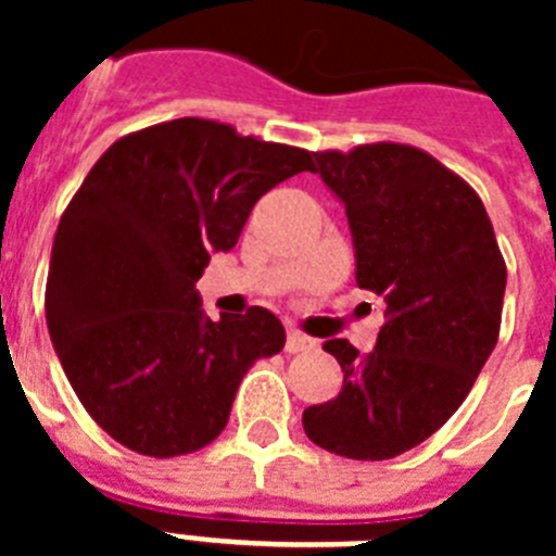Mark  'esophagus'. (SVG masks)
Here are the masks:
<instances>
[{
    "label": "esophagus",
    "instance_id": "34e87169",
    "mask_svg": "<svg viewBox=\"0 0 556 556\" xmlns=\"http://www.w3.org/2000/svg\"><path fill=\"white\" fill-rule=\"evenodd\" d=\"M317 348V339L306 337L301 331H289L287 333V353H303V351H314Z\"/></svg>",
    "mask_w": 556,
    "mask_h": 556
}]
</instances>
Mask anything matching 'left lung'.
<instances>
[{
	"label": "left lung",
	"mask_w": 556,
	"mask_h": 556,
	"mask_svg": "<svg viewBox=\"0 0 556 556\" xmlns=\"http://www.w3.org/2000/svg\"><path fill=\"white\" fill-rule=\"evenodd\" d=\"M314 161L345 205L356 283L384 301V326L370 353L323 345L345 378L303 429L331 454L392 459L468 397L498 342L507 267L479 194L429 152L381 141Z\"/></svg>",
	"instance_id": "left-lung-1"
}]
</instances>
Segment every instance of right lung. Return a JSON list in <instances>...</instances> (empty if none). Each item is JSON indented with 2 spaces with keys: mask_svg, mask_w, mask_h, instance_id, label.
I'll use <instances>...</instances> for the list:
<instances>
[{
  "mask_svg": "<svg viewBox=\"0 0 556 556\" xmlns=\"http://www.w3.org/2000/svg\"><path fill=\"white\" fill-rule=\"evenodd\" d=\"M312 169V152L186 116L130 132L88 172L52 242L47 326L68 384L116 443L159 459L203 448L250 365L281 351L273 312L214 323L194 283L262 194Z\"/></svg>",
  "mask_w": 556,
  "mask_h": 556,
  "instance_id": "1",
  "label": "right lung"
}]
</instances>
